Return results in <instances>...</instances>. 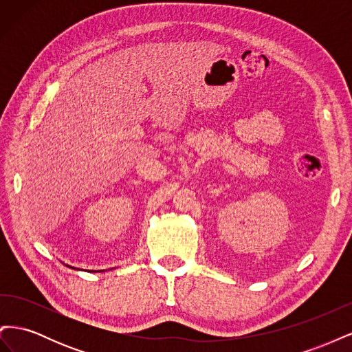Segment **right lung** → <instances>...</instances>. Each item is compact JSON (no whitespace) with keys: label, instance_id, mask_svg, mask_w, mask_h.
<instances>
[{"label":"right lung","instance_id":"right-lung-1","mask_svg":"<svg viewBox=\"0 0 352 352\" xmlns=\"http://www.w3.org/2000/svg\"><path fill=\"white\" fill-rule=\"evenodd\" d=\"M67 267H70V265H67ZM70 269H74V267H70ZM76 270H79V269H76ZM94 272V270H92Z\"/></svg>","mask_w":352,"mask_h":352}]
</instances>
